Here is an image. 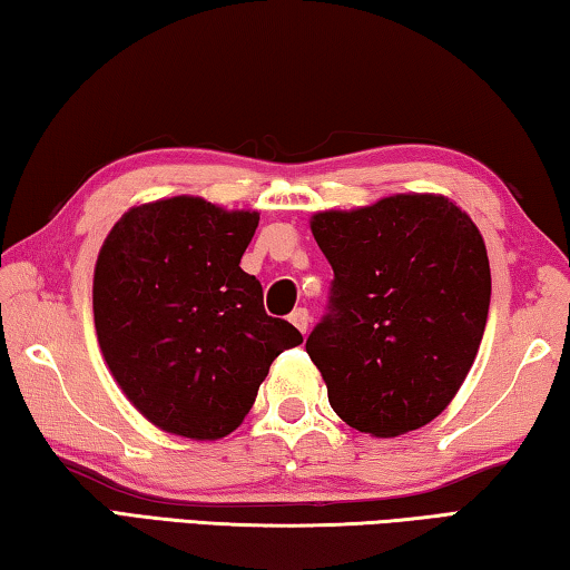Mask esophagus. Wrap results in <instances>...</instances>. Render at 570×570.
I'll list each match as a JSON object with an SVG mask.
<instances>
[{"label":"esophagus","instance_id":"obj_1","mask_svg":"<svg viewBox=\"0 0 570 570\" xmlns=\"http://www.w3.org/2000/svg\"><path fill=\"white\" fill-rule=\"evenodd\" d=\"M288 322H292L298 332L306 334V330H308V312H306V308H294L292 316H288Z\"/></svg>","mask_w":570,"mask_h":570}]
</instances>
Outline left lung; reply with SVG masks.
<instances>
[{
    "label": "left lung",
    "mask_w": 570,
    "mask_h": 570,
    "mask_svg": "<svg viewBox=\"0 0 570 570\" xmlns=\"http://www.w3.org/2000/svg\"><path fill=\"white\" fill-rule=\"evenodd\" d=\"M308 226L334 268L330 314L306 340L332 410L372 438L432 422L485 332L490 264L478 226L438 193L320 210Z\"/></svg>",
    "instance_id": "8db88e82"
}]
</instances>
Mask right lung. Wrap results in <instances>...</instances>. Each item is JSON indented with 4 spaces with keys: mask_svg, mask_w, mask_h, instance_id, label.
Here are the masks:
<instances>
[{
    "mask_svg": "<svg viewBox=\"0 0 570 570\" xmlns=\"http://www.w3.org/2000/svg\"><path fill=\"white\" fill-rule=\"evenodd\" d=\"M256 226L258 210L173 196L132 206L102 240L92 278L100 352L163 432L230 435L272 362L304 342L264 312L262 284L240 268Z\"/></svg>",
    "mask_w": 570,
    "mask_h": 570,
    "instance_id": "1",
    "label": "right lung"
}]
</instances>
